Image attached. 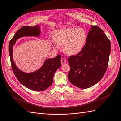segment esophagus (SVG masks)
<instances>
[{"label":"esophagus","instance_id":"34e87169","mask_svg":"<svg viewBox=\"0 0 121 121\" xmlns=\"http://www.w3.org/2000/svg\"><path fill=\"white\" fill-rule=\"evenodd\" d=\"M66 63V60H65V58H64V57L61 58V64H64Z\"/></svg>","mask_w":121,"mask_h":121}]
</instances>
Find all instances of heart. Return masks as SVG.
<instances>
[{
  "instance_id": "b5f03b06",
  "label": "heart",
  "mask_w": 121,
  "mask_h": 121,
  "mask_svg": "<svg viewBox=\"0 0 121 121\" xmlns=\"http://www.w3.org/2000/svg\"><path fill=\"white\" fill-rule=\"evenodd\" d=\"M54 42L63 45L64 52L69 56L76 55L81 52L87 39L85 31L82 29L65 28L57 32L53 37ZM53 48H57L54 44Z\"/></svg>"
}]
</instances>
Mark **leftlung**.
<instances>
[{
	"mask_svg": "<svg viewBox=\"0 0 121 121\" xmlns=\"http://www.w3.org/2000/svg\"><path fill=\"white\" fill-rule=\"evenodd\" d=\"M86 42L81 52L68 58L69 81L86 89L97 83L107 71L111 52V42L103 30L91 26Z\"/></svg>",
	"mask_w": 121,
	"mask_h": 121,
	"instance_id": "obj_1",
	"label": "left lung"
}]
</instances>
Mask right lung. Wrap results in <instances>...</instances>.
I'll use <instances>...</instances> for the list:
<instances>
[{
    "label": "right lung",
    "instance_id": "1",
    "mask_svg": "<svg viewBox=\"0 0 121 121\" xmlns=\"http://www.w3.org/2000/svg\"><path fill=\"white\" fill-rule=\"evenodd\" d=\"M40 27L23 26L18 30L9 42V52L13 71L19 81L27 88L34 91H43L52 85L54 73L61 66L60 55L45 60L42 66L38 70L32 73H25L16 66L13 60V47L16 40L25 36H40Z\"/></svg>",
    "mask_w": 121,
    "mask_h": 121
}]
</instances>
